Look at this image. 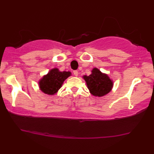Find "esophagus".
Returning a JSON list of instances; mask_svg holds the SVG:
<instances>
[{"label":"esophagus","mask_w":154,"mask_h":154,"mask_svg":"<svg viewBox=\"0 0 154 154\" xmlns=\"http://www.w3.org/2000/svg\"><path fill=\"white\" fill-rule=\"evenodd\" d=\"M73 74H74L75 76H78V75H79V72H78V71H73Z\"/></svg>","instance_id":"obj_1"}]
</instances>
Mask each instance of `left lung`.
I'll list each match as a JSON object with an SVG mask.
<instances>
[{
    "label": "left lung",
    "mask_w": 154,
    "mask_h": 154,
    "mask_svg": "<svg viewBox=\"0 0 154 154\" xmlns=\"http://www.w3.org/2000/svg\"><path fill=\"white\" fill-rule=\"evenodd\" d=\"M83 79L86 82L90 94L95 97H102L106 95L113 87V80L96 67L92 69L91 74L84 75Z\"/></svg>",
    "instance_id": "8db88e82"
}]
</instances>
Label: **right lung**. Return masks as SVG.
Here are the masks:
<instances>
[{
    "mask_svg": "<svg viewBox=\"0 0 154 154\" xmlns=\"http://www.w3.org/2000/svg\"><path fill=\"white\" fill-rule=\"evenodd\" d=\"M71 75V71H60L57 68L50 69L38 81L39 89L46 94L54 95L62 88L65 80Z\"/></svg>",
    "mask_w": 154,
    "mask_h": 154,
    "instance_id": "1",
    "label": "right lung"
}]
</instances>
